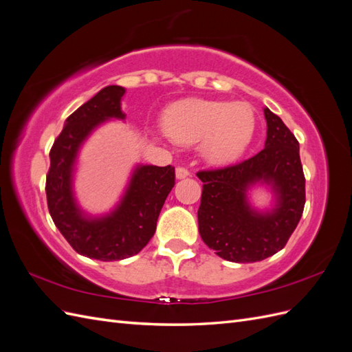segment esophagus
Here are the masks:
<instances>
[{
    "label": "esophagus",
    "instance_id": "34e87169",
    "mask_svg": "<svg viewBox=\"0 0 352 352\" xmlns=\"http://www.w3.org/2000/svg\"><path fill=\"white\" fill-rule=\"evenodd\" d=\"M189 175H190L189 170L185 168V167H177V168H176V177H177V179H185V177H188Z\"/></svg>",
    "mask_w": 352,
    "mask_h": 352
}]
</instances>
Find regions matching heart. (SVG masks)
<instances>
[{
  "instance_id": "b5f03b06",
  "label": "heart",
  "mask_w": 352,
  "mask_h": 352,
  "mask_svg": "<svg viewBox=\"0 0 352 352\" xmlns=\"http://www.w3.org/2000/svg\"><path fill=\"white\" fill-rule=\"evenodd\" d=\"M163 129L176 144L202 141V155L212 164H229L247 150L255 131V113L248 102L189 98L166 110Z\"/></svg>"
}]
</instances>
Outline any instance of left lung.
I'll return each instance as SVG.
<instances>
[{
	"label": "left lung",
	"mask_w": 352,
	"mask_h": 352,
	"mask_svg": "<svg viewBox=\"0 0 352 352\" xmlns=\"http://www.w3.org/2000/svg\"><path fill=\"white\" fill-rule=\"evenodd\" d=\"M267 138L264 148L245 162L201 170L198 230L219 257L233 263L261 261L280 251L300 221L305 204V177L300 144L279 116L264 109ZM265 183L275 194V207L252 209L248 189Z\"/></svg>",
	"instance_id": "1"
}]
</instances>
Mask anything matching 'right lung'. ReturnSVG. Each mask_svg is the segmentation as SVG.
Masks as SVG:
<instances>
[{"label":"right lung","instance_id":"add662e5","mask_svg":"<svg viewBox=\"0 0 352 352\" xmlns=\"http://www.w3.org/2000/svg\"><path fill=\"white\" fill-rule=\"evenodd\" d=\"M126 89L110 85L72 113L50 151L45 192L52 221L72 248L100 261L123 260L150 242L164 201L175 186V167L136 166L117 207L101 217L87 216L73 194V172L83 141L109 119H124Z\"/></svg>","mask_w":352,"mask_h":352}]
</instances>
